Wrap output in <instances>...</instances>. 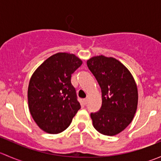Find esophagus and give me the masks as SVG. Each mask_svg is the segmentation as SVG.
<instances>
[{"label":"esophagus","instance_id":"esophagus-1","mask_svg":"<svg viewBox=\"0 0 161 161\" xmlns=\"http://www.w3.org/2000/svg\"><path fill=\"white\" fill-rule=\"evenodd\" d=\"M87 102H88V99H87V98H86V99H84V100H83V103H84V104H87Z\"/></svg>","mask_w":161,"mask_h":161}]
</instances>
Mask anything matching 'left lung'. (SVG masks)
Masks as SVG:
<instances>
[{"mask_svg":"<svg viewBox=\"0 0 161 161\" xmlns=\"http://www.w3.org/2000/svg\"><path fill=\"white\" fill-rule=\"evenodd\" d=\"M87 66L101 89L100 109L91 113L92 125L105 136H115L132 121L137 109L138 90L130 71L114 58L97 56Z\"/></svg>","mask_w":161,"mask_h":161,"instance_id":"1","label":"left lung"}]
</instances>
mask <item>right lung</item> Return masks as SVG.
<instances>
[{
    "label": "right lung",
    "instance_id": "obj_1",
    "mask_svg": "<svg viewBox=\"0 0 161 161\" xmlns=\"http://www.w3.org/2000/svg\"><path fill=\"white\" fill-rule=\"evenodd\" d=\"M82 64L72 53H58L32 74L28 88L29 109L42 130L50 134L64 131L81 108L71 78Z\"/></svg>",
    "mask_w": 161,
    "mask_h": 161
}]
</instances>
